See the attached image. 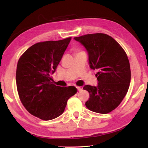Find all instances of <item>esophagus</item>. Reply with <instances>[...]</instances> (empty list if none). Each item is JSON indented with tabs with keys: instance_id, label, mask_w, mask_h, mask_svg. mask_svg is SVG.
<instances>
[{
	"instance_id": "34e87169",
	"label": "esophagus",
	"mask_w": 148,
	"mask_h": 148,
	"mask_svg": "<svg viewBox=\"0 0 148 148\" xmlns=\"http://www.w3.org/2000/svg\"><path fill=\"white\" fill-rule=\"evenodd\" d=\"M77 90L78 91H82V88L81 87H79V86H77Z\"/></svg>"
}]
</instances>
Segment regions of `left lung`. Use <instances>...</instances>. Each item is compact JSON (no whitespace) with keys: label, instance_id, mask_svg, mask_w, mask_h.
<instances>
[{"label":"left lung","instance_id":"8db88e82","mask_svg":"<svg viewBox=\"0 0 148 148\" xmlns=\"http://www.w3.org/2000/svg\"><path fill=\"white\" fill-rule=\"evenodd\" d=\"M74 39L86 49L90 68L98 70L97 86L84 85L83 88L89 93L85 105L96 113L110 112L122 101L130 83V66L126 53L106 34H89Z\"/></svg>","mask_w":148,"mask_h":148}]
</instances>
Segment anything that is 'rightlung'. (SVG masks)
Returning a JSON list of instances; mask_svg holds the SVG:
<instances>
[{"label":"right lung","mask_w":148,"mask_h":148,"mask_svg":"<svg viewBox=\"0 0 148 148\" xmlns=\"http://www.w3.org/2000/svg\"><path fill=\"white\" fill-rule=\"evenodd\" d=\"M71 38L38 42L29 47L18 62L16 83L20 99L25 109L44 120L63 114L75 86L60 87L51 82Z\"/></svg>","instance_id":"1"}]
</instances>
